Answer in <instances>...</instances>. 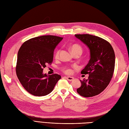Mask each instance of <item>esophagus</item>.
<instances>
[{
    "mask_svg": "<svg viewBox=\"0 0 129 129\" xmlns=\"http://www.w3.org/2000/svg\"><path fill=\"white\" fill-rule=\"evenodd\" d=\"M66 77V79H67L68 81H72L74 79V78L73 77H72V76H67V77Z\"/></svg>",
    "mask_w": 129,
    "mask_h": 129,
    "instance_id": "1",
    "label": "esophagus"
}]
</instances>
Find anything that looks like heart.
<instances>
[{
  "label": "heart",
  "mask_w": 129,
  "mask_h": 129,
  "mask_svg": "<svg viewBox=\"0 0 129 129\" xmlns=\"http://www.w3.org/2000/svg\"><path fill=\"white\" fill-rule=\"evenodd\" d=\"M71 50H72L73 53H74L75 52H80L82 53V49L81 47L78 45H74L72 46L71 47ZM60 52V50H58L55 53V57H57L58 56V55H59ZM64 72L67 73V74H71L72 72V69L70 68H66L64 69Z\"/></svg>",
  "instance_id": "1"
}]
</instances>
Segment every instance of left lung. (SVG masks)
Wrapping results in <instances>:
<instances>
[{
    "mask_svg": "<svg viewBox=\"0 0 129 129\" xmlns=\"http://www.w3.org/2000/svg\"><path fill=\"white\" fill-rule=\"evenodd\" d=\"M75 37L90 50V60L81 72L89 74L88 79L80 80L81 85L77 92L85 97L97 95L107 88L112 77L115 63L114 50L107 41L99 37L90 34H75Z\"/></svg>",
    "mask_w": 129,
    "mask_h": 129,
    "instance_id": "obj_1",
    "label": "left lung"
}]
</instances>
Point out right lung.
<instances>
[{"label":"right lung","instance_id":"1","mask_svg":"<svg viewBox=\"0 0 129 129\" xmlns=\"http://www.w3.org/2000/svg\"><path fill=\"white\" fill-rule=\"evenodd\" d=\"M63 38L44 36L25 41L19 49L16 73L25 90L37 96H46L51 92L61 76L58 74L48 75L43 68L52 63L54 50Z\"/></svg>","mask_w":129,"mask_h":129}]
</instances>
